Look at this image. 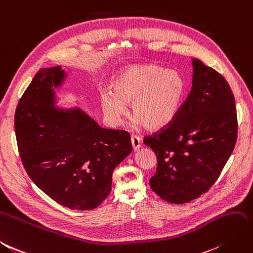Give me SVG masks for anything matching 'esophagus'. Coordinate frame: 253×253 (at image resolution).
<instances>
[{"mask_svg":"<svg viewBox=\"0 0 253 253\" xmlns=\"http://www.w3.org/2000/svg\"><path fill=\"white\" fill-rule=\"evenodd\" d=\"M131 141H132V146H133V149L135 150H138L141 146V139L140 137H138L137 135H132L131 136Z\"/></svg>","mask_w":253,"mask_h":253,"instance_id":"1","label":"esophagus"}]
</instances>
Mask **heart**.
Segmentation results:
<instances>
[{
    "instance_id": "heart-1",
    "label": "heart",
    "mask_w": 253,
    "mask_h": 253,
    "mask_svg": "<svg viewBox=\"0 0 253 253\" xmlns=\"http://www.w3.org/2000/svg\"><path fill=\"white\" fill-rule=\"evenodd\" d=\"M113 91L100 94L102 111L113 126L126 115V104L136 120L147 129L166 127L179 114L186 83L179 72L159 65H131L116 74Z\"/></svg>"
}]
</instances>
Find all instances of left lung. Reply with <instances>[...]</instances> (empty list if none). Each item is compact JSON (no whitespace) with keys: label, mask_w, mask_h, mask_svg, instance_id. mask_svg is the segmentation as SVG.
Segmentation results:
<instances>
[{"label":"left lung","mask_w":253,"mask_h":253,"mask_svg":"<svg viewBox=\"0 0 253 253\" xmlns=\"http://www.w3.org/2000/svg\"><path fill=\"white\" fill-rule=\"evenodd\" d=\"M193 87L174 120L143 143L158 167L150 187L163 200L187 203L217 181L237 139L233 92L219 72L193 58Z\"/></svg>","instance_id":"obj_1"}]
</instances>
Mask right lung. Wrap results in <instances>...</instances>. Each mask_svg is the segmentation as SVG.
Here are the masks:
<instances>
[{"instance_id": "1", "label": "right lung", "mask_w": 253, "mask_h": 253, "mask_svg": "<svg viewBox=\"0 0 253 253\" xmlns=\"http://www.w3.org/2000/svg\"><path fill=\"white\" fill-rule=\"evenodd\" d=\"M65 78L59 66L34 77L15 114L18 150L27 174L52 200L72 210H92L112 189L114 169L132 152L129 134L101 127L80 110L54 107Z\"/></svg>"}]
</instances>
